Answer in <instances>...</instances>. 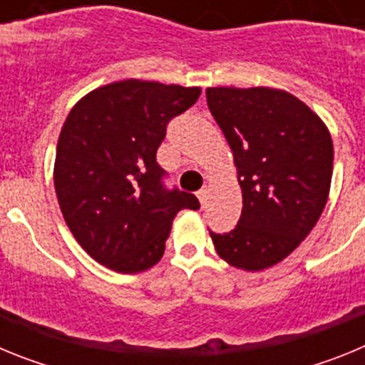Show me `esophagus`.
I'll return each instance as SVG.
<instances>
[{"mask_svg": "<svg viewBox=\"0 0 365 365\" xmlns=\"http://www.w3.org/2000/svg\"><path fill=\"white\" fill-rule=\"evenodd\" d=\"M197 197H199V201H201V205H205L206 199H208V188H206V186H205V188L199 190Z\"/></svg>", "mask_w": 365, "mask_h": 365, "instance_id": "1", "label": "esophagus"}]
</instances>
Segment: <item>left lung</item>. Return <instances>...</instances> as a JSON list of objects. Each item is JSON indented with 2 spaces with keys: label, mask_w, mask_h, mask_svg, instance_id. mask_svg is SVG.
<instances>
[{
  "label": "left lung",
  "mask_w": 365,
  "mask_h": 365,
  "mask_svg": "<svg viewBox=\"0 0 365 365\" xmlns=\"http://www.w3.org/2000/svg\"><path fill=\"white\" fill-rule=\"evenodd\" d=\"M208 109L237 168L243 210L234 230L210 232L219 257L259 272L302 243L327 205L333 138L322 118L272 87H208Z\"/></svg>",
  "instance_id": "left-lung-1"
}]
</instances>
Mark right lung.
I'll list each match as a JSON object with an SVG mask.
<instances>
[{"label":"right lung","mask_w":365,"mask_h":365,"mask_svg":"<svg viewBox=\"0 0 365 365\" xmlns=\"http://www.w3.org/2000/svg\"><path fill=\"white\" fill-rule=\"evenodd\" d=\"M201 87L120 80L80 98L63 122L54 160L58 205L74 240L100 265L148 270L164 254L193 193L168 190L157 164L166 125L197 102Z\"/></svg>","instance_id":"add662e5"}]
</instances>
